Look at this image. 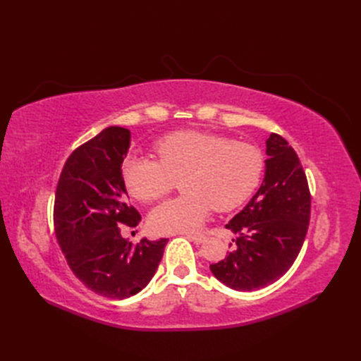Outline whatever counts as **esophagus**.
Listing matches in <instances>:
<instances>
[{"instance_id": "34e87169", "label": "esophagus", "mask_w": 361, "mask_h": 361, "mask_svg": "<svg viewBox=\"0 0 361 361\" xmlns=\"http://www.w3.org/2000/svg\"><path fill=\"white\" fill-rule=\"evenodd\" d=\"M187 238L190 239L191 243H194V244H197V245H200V244H203L204 243V236H199V235H187Z\"/></svg>"}]
</instances>
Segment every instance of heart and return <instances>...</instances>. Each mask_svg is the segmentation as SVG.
Masks as SVG:
<instances>
[{"instance_id": "obj_1", "label": "heart", "mask_w": 361, "mask_h": 361, "mask_svg": "<svg viewBox=\"0 0 361 361\" xmlns=\"http://www.w3.org/2000/svg\"><path fill=\"white\" fill-rule=\"evenodd\" d=\"M158 161L130 157L123 162L125 187L140 202L166 195L180 180L178 199L157 206L149 226L159 235L194 233L215 211H232L243 204L264 171V157L248 143L226 137L180 130L162 137L155 145Z\"/></svg>"}]
</instances>
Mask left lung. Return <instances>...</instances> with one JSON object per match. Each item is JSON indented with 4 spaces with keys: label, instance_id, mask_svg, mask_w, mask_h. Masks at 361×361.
<instances>
[{
    "label": "left lung",
    "instance_id": "obj_1",
    "mask_svg": "<svg viewBox=\"0 0 361 361\" xmlns=\"http://www.w3.org/2000/svg\"><path fill=\"white\" fill-rule=\"evenodd\" d=\"M310 200L298 155L285 138L271 134L264 182L244 209L226 224L238 235L235 248L209 267L212 274L243 292L265 288L285 276L307 233Z\"/></svg>",
    "mask_w": 361,
    "mask_h": 361
}]
</instances>
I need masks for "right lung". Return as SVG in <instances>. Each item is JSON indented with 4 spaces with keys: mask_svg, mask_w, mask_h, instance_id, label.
<instances>
[{
    "mask_svg": "<svg viewBox=\"0 0 361 361\" xmlns=\"http://www.w3.org/2000/svg\"><path fill=\"white\" fill-rule=\"evenodd\" d=\"M130 146L125 128H105L72 152L60 174L54 227L73 274L93 292L123 300L145 289L169 239L134 245L120 233L137 227L141 215L128 202L122 164Z\"/></svg>",
    "mask_w": 361,
    "mask_h": 361,
    "instance_id": "right-lung-1",
    "label": "right lung"
}]
</instances>
